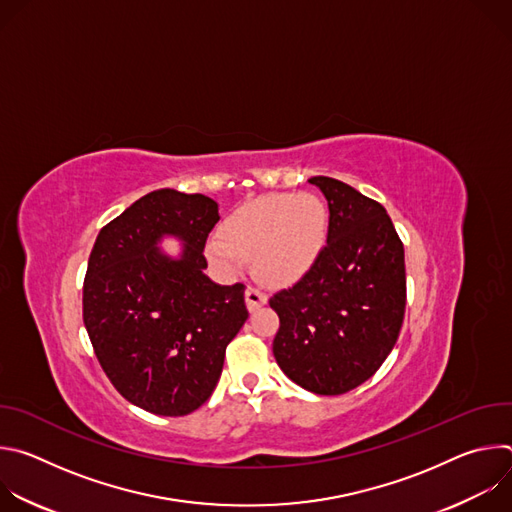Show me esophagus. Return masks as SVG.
<instances>
[{
    "label": "esophagus",
    "mask_w": 512,
    "mask_h": 512,
    "mask_svg": "<svg viewBox=\"0 0 512 512\" xmlns=\"http://www.w3.org/2000/svg\"><path fill=\"white\" fill-rule=\"evenodd\" d=\"M245 300H247V308H249L251 312H255V310H259L261 306L267 304V294H265V291H263L261 287L249 285L247 291H245Z\"/></svg>",
    "instance_id": "esophagus-1"
}]
</instances>
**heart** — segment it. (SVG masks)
<instances>
[{
	"instance_id": "heart-1",
	"label": "heart",
	"mask_w": 512,
	"mask_h": 512,
	"mask_svg": "<svg viewBox=\"0 0 512 512\" xmlns=\"http://www.w3.org/2000/svg\"><path fill=\"white\" fill-rule=\"evenodd\" d=\"M328 229V210L310 192L269 194L239 208L212 237L208 253L225 269L253 259L255 273L269 283L300 279L318 259Z\"/></svg>"
}]
</instances>
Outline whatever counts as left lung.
I'll use <instances>...</instances> for the list:
<instances>
[{"label": "left lung", "instance_id": "8db88e82", "mask_svg": "<svg viewBox=\"0 0 512 512\" xmlns=\"http://www.w3.org/2000/svg\"><path fill=\"white\" fill-rule=\"evenodd\" d=\"M310 184L328 200L326 247L269 300L279 316L273 354L306 391L342 395L371 379L399 338L405 251L383 204L328 176Z\"/></svg>", "mask_w": 512, "mask_h": 512}]
</instances>
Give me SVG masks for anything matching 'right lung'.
<instances>
[{
	"label": "right lung",
	"mask_w": 512,
	"mask_h": 512,
	"mask_svg": "<svg viewBox=\"0 0 512 512\" xmlns=\"http://www.w3.org/2000/svg\"><path fill=\"white\" fill-rule=\"evenodd\" d=\"M218 218L204 194L154 190L101 229L89 257L83 320L97 360L129 403L156 415H188L212 395L249 318L243 283L204 275ZM164 234L185 241L180 260L157 249Z\"/></svg>",
	"instance_id": "add662e5"
}]
</instances>
